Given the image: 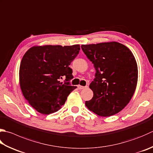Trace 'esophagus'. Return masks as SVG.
<instances>
[{"label":"esophagus","mask_w":153,"mask_h":153,"mask_svg":"<svg viewBox=\"0 0 153 153\" xmlns=\"http://www.w3.org/2000/svg\"><path fill=\"white\" fill-rule=\"evenodd\" d=\"M85 88H87V86H81V85L78 86V88L80 89V90H81V89H84Z\"/></svg>","instance_id":"1"}]
</instances>
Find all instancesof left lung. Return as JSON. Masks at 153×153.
<instances>
[{"instance_id":"left-lung-1","label":"left lung","mask_w":153,"mask_h":153,"mask_svg":"<svg viewBox=\"0 0 153 153\" xmlns=\"http://www.w3.org/2000/svg\"><path fill=\"white\" fill-rule=\"evenodd\" d=\"M81 48L96 69L89 85L93 97L85 105L101 117L119 112L133 96L138 80V68L132 52L117 42L82 45Z\"/></svg>"}]
</instances>
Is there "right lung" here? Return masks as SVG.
<instances>
[{
	"instance_id": "1",
	"label": "right lung",
	"mask_w": 153,
	"mask_h": 153,
	"mask_svg": "<svg viewBox=\"0 0 153 153\" xmlns=\"http://www.w3.org/2000/svg\"><path fill=\"white\" fill-rule=\"evenodd\" d=\"M80 45L36 46L23 56L19 70L20 86L26 100L43 114L58 111L76 86L67 82L73 78L69 65ZM63 77L65 83L60 82Z\"/></svg>"
}]
</instances>
